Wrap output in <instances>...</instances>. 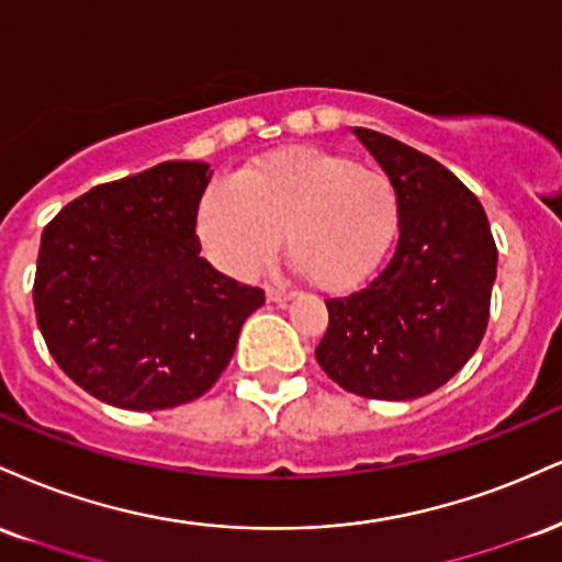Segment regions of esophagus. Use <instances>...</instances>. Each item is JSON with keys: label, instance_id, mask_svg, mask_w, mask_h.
Listing matches in <instances>:
<instances>
[{"label": "esophagus", "instance_id": "esophagus-1", "mask_svg": "<svg viewBox=\"0 0 562 562\" xmlns=\"http://www.w3.org/2000/svg\"><path fill=\"white\" fill-rule=\"evenodd\" d=\"M292 289H283V286H268V302H276V305H286L289 300H294Z\"/></svg>", "mask_w": 562, "mask_h": 562}]
</instances>
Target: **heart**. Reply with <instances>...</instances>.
Wrapping results in <instances>:
<instances>
[{
    "instance_id": "heart-1",
    "label": "heart",
    "mask_w": 562,
    "mask_h": 562,
    "mask_svg": "<svg viewBox=\"0 0 562 562\" xmlns=\"http://www.w3.org/2000/svg\"><path fill=\"white\" fill-rule=\"evenodd\" d=\"M400 196L386 170L313 147L270 151L204 194L196 228L228 273H260L279 255L326 292L360 286L397 234Z\"/></svg>"
}]
</instances>
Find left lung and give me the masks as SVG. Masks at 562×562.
I'll return each mask as SVG.
<instances>
[{"label": "left lung", "instance_id": "8db88e82", "mask_svg": "<svg viewBox=\"0 0 562 562\" xmlns=\"http://www.w3.org/2000/svg\"><path fill=\"white\" fill-rule=\"evenodd\" d=\"M355 134L397 189L400 239L366 286L326 300L315 360L360 397L415 400L447 384L484 339L497 244L476 194L445 165L379 131Z\"/></svg>", "mask_w": 562, "mask_h": 562}]
</instances>
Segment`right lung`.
<instances>
[{"mask_svg":"<svg viewBox=\"0 0 562 562\" xmlns=\"http://www.w3.org/2000/svg\"><path fill=\"white\" fill-rule=\"evenodd\" d=\"M210 176L207 162H160L99 183L46 223L36 321L57 366L91 397L138 413L202 397L266 302L200 257Z\"/></svg>","mask_w":562,"mask_h":562,"instance_id":"add662e5","label":"right lung"}]
</instances>
